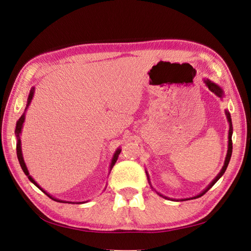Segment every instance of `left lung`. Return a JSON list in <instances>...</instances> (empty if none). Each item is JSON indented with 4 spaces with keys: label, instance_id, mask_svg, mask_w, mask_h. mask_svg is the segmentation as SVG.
Instances as JSON below:
<instances>
[{
    "label": "left lung",
    "instance_id": "8db88e82",
    "mask_svg": "<svg viewBox=\"0 0 251 251\" xmlns=\"http://www.w3.org/2000/svg\"><path fill=\"white\" fill-rule=\"evenodd\" d=\"M205 81V83H207V86H208V88L210 89V91L211 92H213V93H215L217 96H220V98H222L223 96V90L218 87L217 85H215V83H213V82H211L210 80H204ZM226 115H227V119H228V122H229V125H230V128H229V144H228V151H227V157H226V160H225V164H224V166H223V169H222V171H221V173L220 174H218L217 176H216V178L214 179L213 181H212L209 185H208V188L205 189L202 193H201V194H199L198 196H196V197H201V196H202L203 194H205V193H207L212 187H213V185L216 183V181L218 180V179H220L223 175H224V173H225V171L227 170V166H228V164H229V161H230V158H231V153H232V122H231V117H230V113L228 112V111H226ZM162 196V195H161ZM196 197H194V198H196Z\"/></svg>",
    "mask_w": 251,
    "mask_h": 251
}]
</instances>
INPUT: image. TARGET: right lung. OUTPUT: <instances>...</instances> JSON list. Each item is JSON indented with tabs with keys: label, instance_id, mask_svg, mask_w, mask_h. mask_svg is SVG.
<instances>
[{
	"label": "right lung",
	"instance_id": "obj_1",
	"mask_svg": "<svg viewBox=\"0 0 251 251\" xmlns=\"http://www.w3.org/2000/svg\"><path fill=\"white\" fill-rule=\"evenodd\" d=\"M33 94H34V89H31L30 90V93H29V95H28V100H27V106L29 105V102H30V100H31V99H33ZM23 122H24V114L22 115V117L19 119V121L17 122V126H16V136H17V139H18V143H17V156H18V160H19V162H20V165H21V168H22V170H23V172L25 173V175H26L27 177H28V179L29 180L33 182L37 188H39L43 193H46V194L50 197V198H52V199H54V201H60L61 202V201H58V199H55V198H53L52 196H50L48 193L46 192V191H43L39 185L37 184V182L34 180L33 178H31L30 176H29V173H28V171H27V168H26V165H25V163H24V160H23V156H22V151H21V141H20V133H21V129H22V125H23ZM120 152H121V150H118L117 151H115V153H114V156H113V159H112V162H111V166L110 168H112V166L114 165V163H115V161H117V159H118V157H119V155H120ZM62 202H67V201H62ZM70 203V202H69Z\"/></svg>",
	"mask_w": 251,
	"mask_h": 251
}]
</instances>
